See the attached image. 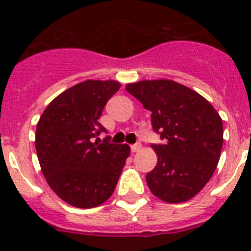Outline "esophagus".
Segmentation results:
<instances>
[{
	"label": "esophagus",
	"instance_id": "34e87169",
	"mask_svg": "<svg viewBox=\"0 0 251 251\" xmlns=\"http://www.w3.org/2000/svg\"><path fill=\"white\" fill-rule=\"evenodd\" d=\"M141 148H142V145H141V143H136V145L130 146V150H132V152H133V153L138 152V151L141 150Z\"/></svg>",
	"mask_w": 251,
	"mask_h": 251
}]
</instances>
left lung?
Wrapping results in <instances>:
<instances>
[{"mask_svg":"<svg viewBox=\"0 0 251 251\" xmlns=\"http://www.w3.org/2000/svg\"><path fill=\"white\" fill-rule=\"evenodd\" d=\"M126 89L150 110L163 145H153L157 165L146 176L159 200L179 203L196 196L217 167L223 119L202 95L168 79L141 80Z\"/></svg>","mask_w":251,"mask_h":251,"instance_id":"8db88e82","label":"left lung"}]
</instances>
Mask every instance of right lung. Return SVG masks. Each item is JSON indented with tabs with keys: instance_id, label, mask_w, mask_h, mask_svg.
<instances>
[{
	"instance_id": "obj_1",
	"label": "right lung",
	"mask_w": 251,
	"mask_h": 251,
	"mask_svg": "<svg viewBox=\"0 0 251 251\" xmlns=\"http://www.w3.org/2000/svg\"><path fill=\"white\" fill-rule=\"evenodd\" d=\"M121 88L115 80H85L51 101L40 117L35 147L51 190L69 205L92 208L113 195L128 145L94 141L105 128L98 122L106 101Z\"/></svg>"
}]
</instances>
